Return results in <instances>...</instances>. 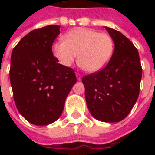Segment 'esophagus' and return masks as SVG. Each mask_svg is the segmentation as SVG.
<instances>
[{
    "instance_id": "esophagus-1",
    "label": "esophagus",
    "mask_w": 155,
    "mask_h": 155,
    "mask_svg": "<svg viewBox=\"0 0 155 155\" xmlns=\"http://www.w3.org/2000/svg\"><path fill=\"white\" fill-rule=\"evenodd\" d=\"M76 78H77L78 81H81V78H82V75L81 74H79V73H76Z\"/></svg>"
}]
</instances>
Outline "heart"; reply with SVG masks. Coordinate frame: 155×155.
<instances>
[{
    "label": "heart",
    "mask_w": 155,
    "mask_h": 155,
    "mask_svg": "<svg viewBox=\"0 0 155 155\" xmlns=\"http://www.w3.org/2000/svg\"><path fill=\"white\" fill-rule=\"evenodd\" d=\"M114 51L110 35L88 28H74L53 45V53L62 65L69 67L77 59L81 67L97 72L109 63Z\"/></svg>",
    "instance_id": "obj_1"
}]
</instances>
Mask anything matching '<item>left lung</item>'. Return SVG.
Returning a JSON list of instances; mask_svg holds the SVG:
<instances>
[{
    "label": "left lung",
    "mask_w": 155,
    "mask_h": 155,
    "mask_svg": "<svg viewBox=\"0 0 155 155\" xmlns=\"http://www.w3.org/2000/svg\"><path fill=\"white\" fill-rule=\"evenodd\" d=\"M114 50L107 65L84 75V95L91 114L102 122L115 123L130 114L139 97L142 67L139 52L129 39L105 26Z\"/></svg>",
    "instance_id": "8db88e82"
}]
</instances>
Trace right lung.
I'll list each match as a JSON object with an SVG mask.
<instances>
[{"label": "right lung", "mask_w": 155, "mask_h": 155, "mask_svg": "<svg viewBox=\"0 0 155 155\" xmlns=\"http://www.w3.org/2000/svg\"><path fill=\"white\" fill-rule=\"evenodd\" d=\"M60 27L34 30L12 51L10 80L14 101L20 114L35 125H47L60 118L76 82L74 70L59 64L52 53Z\"/></svg>", "instance_id": "add662e5"}]
</instances>
